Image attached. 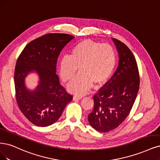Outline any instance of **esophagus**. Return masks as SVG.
Masks as SVG:
<instances>
[{
  "label": "esophagus",
  "mask_w": 160,
  "mask_h": 160,
  "mask_svg": "<svg viewBox=\"0 0 160 160\" xmlns=\"http://www.w3.org/2000/svg\"><path fill=\"white\" fill-rule=\"evenodd\" d=\"M81 98H82V97H81V96H78V95H75V96H73V100H74V101L81 100Z\"/></svg>",
  "instance_id": "34e87169"
}]
</instances>
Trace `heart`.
I'll list each match as a JSON object with an SVG mask.
<instances>
[{
	"mask_svg": "<svg viewBox=\"0 0 160 160\" xmlns=\"http://www.w3.org/2000/svg\"><path fill=\"white\" fill-rule=\"evenodd\" d=\"M117 56L114 48L108 43L92 40L79 42L72 48L69 56L59 62V70L65 82L73 79L79 68L81 73L69 82L68 89L76 95H84L93 84L100 85L112 75Z\"/></svg>",
	"mask_w": 160,
	"mask_h": 160,
	"instance_id": "heart-1",
	"label": "heart"
}]
</instances>
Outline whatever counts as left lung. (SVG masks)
I'll list each match as a JSON object with an SVG mask.
<instances>
[{
	"mask_svg": "<svg viewBox=\"0 0 160 160\" xmlns=\"http://www.w3.org/2000/svg\"><path fill=\"white\" fill-rule=\"evenodd\" d=\"M118 53V66L112 78L93 96L94 107L88 116L92 127L101 132L117 128L128 117L140 86L134 55L124 43L112 38Z\"/></svg>",
	"mask_w": 160,
	"mask_h": 160,
	"instance_id": "8db88e82",
	"label": "left lung"
}]
</instances>
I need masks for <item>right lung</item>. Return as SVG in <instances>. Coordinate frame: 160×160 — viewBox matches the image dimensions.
I'll return each instance as SVG.
<instances>
[{
	"label": "right lung",
	"instance_id": "right-lung-1",
	"mask_svg": "<svg viewBox=\"0 0 160 160\" xmlns=\"http://www.w3.org/2000/svg\"><path fill=\"white\" fill-rule=\"evenodd\" d=\"M74 38L66 34H48L28 44L16 63L14 85L16 102L30 122L46 127L55 123L73 96L60 85L56 64L60 52ZM36 72L38 85L30 90L25 85L27 75Z\"/></svg>",
	"mask_w": 160,
	"mask_h": 160
}]
</instances>
